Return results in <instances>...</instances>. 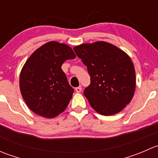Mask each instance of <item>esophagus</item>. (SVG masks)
<instances>
[{
    "label": "esophagus",
    "instance_id": "esophagus-1",
    "mask_svg": "<svg viewBox=\"0 0 158 158\" xmlns=\"http://www.w3.org/2000/svg\"><path fill=\"white\" fill-rule=\"evenodd\" d=\"M81 91H82V88H81L80 86L76 87V92H81Z\"/></svg>",
    "mask_w": 158,
    "mask_h": 158
}]
</instances>
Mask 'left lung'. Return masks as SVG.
<instances>
[{
  "label": "left lung",
  "instance_id": "left-lung-1",
  "mask_svg": "<svg viewBox=\"0 0 158 158\" xmlns=\"http://www.w3.org/2000/svg\"><path fill=\"white\" fill-rule=\"evenodd\" d=\"M73 49L90 76V85L83 94L92 109L106 116L120 112L135 93V70L130 57L103 41L81 44Z\"/></svg>",
  "mask_w": 158,
  "mask_h": 158
}]
</instances>
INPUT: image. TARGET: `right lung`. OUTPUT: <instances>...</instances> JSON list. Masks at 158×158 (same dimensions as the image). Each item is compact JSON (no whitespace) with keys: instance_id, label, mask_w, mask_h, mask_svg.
Instances as JSON below:
<instances>
[{"instance_id":"1","label":"right lung","mask_w":158,"mask_h":158,"mask_svg":"<svg viewBox=\"0 0 158 158\" xmlns=\"http://www.w3.org/2000/svg\"><path fill=\"white\" fill-rule=\"evenodd\" d=\"M76 55L69 46L51 41L34 51L20 76V89L29 109L45 118L59 115L69 105L74 89L61 66Z\"/></svg>"}]
</instances>
